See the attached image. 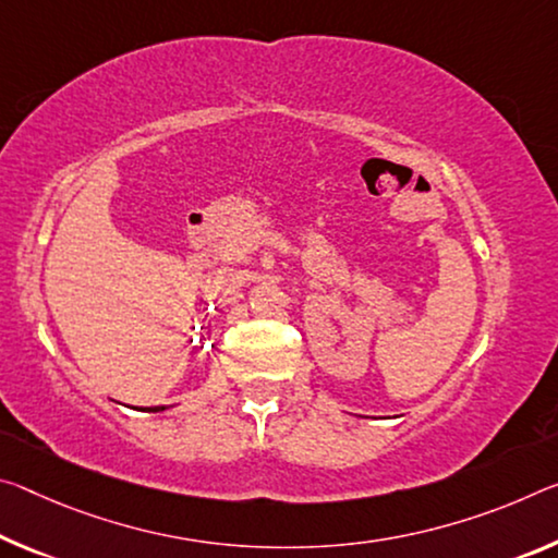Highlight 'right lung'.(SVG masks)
<instances>
[{"instance_id": "obj_1", "label": "right lung", "mask_w": 558, "mask_h": 558, "mask_svg": "<svg viewBox=\"0 0 558 558\" xmlns=\"http://www.w3.org/2000/svg\"><path fill=\"white\" fill-rule=\"evenodd\" d=\"M166 410V407H151V410H148V412H163Z\"/></svg>"}]
</instances>
